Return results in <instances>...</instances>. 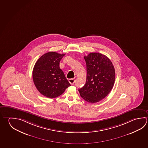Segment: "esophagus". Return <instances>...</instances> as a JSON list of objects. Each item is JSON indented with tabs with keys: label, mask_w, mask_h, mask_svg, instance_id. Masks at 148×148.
Here are the masks:
<instances>
[{
	"label": "esophagus",
	"mask_w": 148,
	"mask_h": 148,
	"mask_svg": "<svg viewBox=\"0 0 148 148\" xmlns=\"http://www.w3.org/2000/svg\"><path fill=\"white\" fill-rule=\"evenodd\" d=\"M75 79H69V83H70V84L71 85H73V84H75Z\"/></svg>",
	"instance_id": "esophagus-1"
}]
</instances>
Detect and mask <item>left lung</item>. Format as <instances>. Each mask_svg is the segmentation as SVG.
Instances as JSON below:
<instances>
[{
    "label": "left lung",
    "mask_w": 148,
    "mask_h": 148,
    "mask_svg": "<svg viewBox=\"0 0 148 148\" xmlns=\"http://www.w3.org/2000/svg\"><path fill=\"white\" fill-rule=\"evenodd\" d=\"M84 58L86 62V83L78 90L86 102H98L113 88L115 80V69L110 59L101 53H91Z\"/></svg>",
    "instance_id": "left-lung-1"
}]
</instances>
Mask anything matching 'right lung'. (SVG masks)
I'll return each mask as SVG.
<instances>
[{
  "label": "right lung",
  "instance_id": "obj_1",
  "mask_svg": "<svg viewBox=\"0 0 148 148\" xmlns=\"http://www.w3.org/2000/svg\"><path fill=\"white\" fill-rule=\"evenodd\" d=\"M65 54L50 51L44 54L35 63L33 70L34 84L40 94L50 99L59 97L71 85L59 67Z\"/></svg>",
  "mask_w": 148,
  "mask_h": 148
}]
</instances>
